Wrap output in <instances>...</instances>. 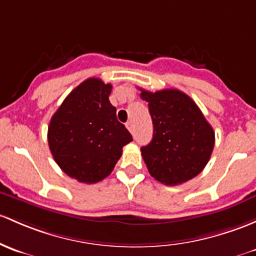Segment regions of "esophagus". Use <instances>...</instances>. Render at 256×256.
Here are the masks:
<instances>
[{"instance_id":"esophagus-1","label":"esophagus","mask_w":256,"mask_h":256,"mask_svg":"<svg viewBox=\"0 0 256 256\" xmlns=\"http://www.w3.org/2000/svg\"><path fill=\"white\" fill-rule=\"evenodd\" d=\"M126 128H128V130L130 131L131 134L135 132V126H134V122H132V121H128V122L126 124Z\"/></svg>"}]
</instances>
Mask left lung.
<instances>
[{
    "label": "left lung",
    "instance_id": "left-lung-1",
    "mask_svg": "<svg viewBox=\"0 0 256 256\" xmlns=\"http://www.w3.org/2000/svg\"><path fill=\"white\" fill-rule=\"evenodd\" d=\"M140 90L148 103L153 122L152 141L141 148L150 174L166 185L182 184L195 178L214 150L212 126L195 102L180 90Z\"/></svg>",
    "mask_w": 256,
    "mask_h": 256
}]
</instances>
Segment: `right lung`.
I'll return each mask as SVG.
<instances>
[{
    "label": "right lung",
    "mask_w": 256,
    "mask_h": 256,
    "mask_svg": "<svg viewBox=\"0 0 256 256\" xmlns=\"http://www.w3.org/2000/svg\"><path fill=\"white\" fill-rule=\"evenodd\" d=\"M112 84L88 78L77 86L50 120L48 142L55 162L68 176L94 184L106 178L132 141L116 108L109 102Z\"/></svg>",
    "instance_id": "obj_1"
}]
</instances>
